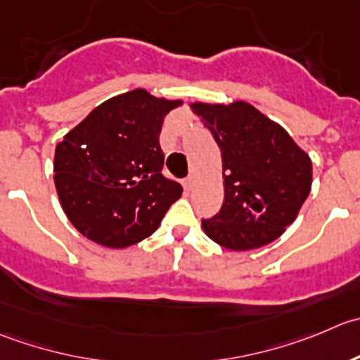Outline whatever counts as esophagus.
Masks as SVG:
<instances>
[{"label": "esophagus", "instance_id": "34e87169", "mask_svg": "<svg viewBox=\"0 0 360 360\" xmlns=\"http://www.w3.org/2000/svg\"><path fill=\"white\" fill-rule=\"evenodd\" d=\"M184 187H185V191H191V188L194 187V175H188L187 179L184 180Z\"/></svg>", "mask_w": 360, "mask_h": 360}]
</instances>
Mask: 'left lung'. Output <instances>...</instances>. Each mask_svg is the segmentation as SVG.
Listing matches in <instances>:
<instances>
[{"label": "left lung", "mask_w": 360, "mask_h": 360, "mask_svg": "<svg viewBox=\"0 0 360 360\" xmlns=\"http://www.w3.org/2000/svg\"><path fill=\"white\" fill-rule=\"evenodd\" d=\"M222 154L224 202L201 220L229 250L264 247L285 233L311 191V159L280 124L247 101L191 103Z\"/></svg>", "instance_id": "1"}]
</instances>
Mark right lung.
Masks as SVG:
<instances>
[{"label": "right lung", "instance_id": "add662e5", "mask_svg": "<svg viewBox=\"0 0 360 360\" xmlns=\"http://www.w3.org/2000/svg\"><path fill=\"white\" fill-rule=\"evenodd\" d=\"M181 99L124 92L96 106L56 147L54 184L70 222L94 243L126 248L150 236L184 188L161 173L165 117Z\"/></svg>", "mask_w": 360, "mask_h": 360}]
</instances>
